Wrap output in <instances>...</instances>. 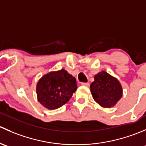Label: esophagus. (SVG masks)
Here are the masks:
<instances>
[{
    "label": "esophagus",
    "instance_id": "1",
    "mask_svg": "<svg viewBox=\"0 0 146 146\" xmlns=\"http://www.w3.org/2000/svg\"><path fill=\"white\" fill-rule=\"evenodd\" d=\"M81 84L83 86H89V83H88V82H87V83H84V82H82V83H81Z\"/></svg>",
    "mask_w": 146,
    "mask_h": 146
}]
</instances>
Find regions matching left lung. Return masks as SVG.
<instances>
[{"label":"left lung","instance_id":"1","mask_svg":"<svg viewBox=\"0 0 146 146\" xmlns=\"http://www.w3.org/2000/svg\"><path fill=\"white\" fill-rule=\"evenodd\" d=\"M90 88L94 100L106 108L115 106L123 94L122 87L117 79L105 71L95 75Z\"/></svg>","mask_w":146,"mask_h":146}]
</instances>
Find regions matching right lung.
<instances>
[{
	"label": "right lung",
	"mask_w": 146,
	"mask_h": 146,
	"mask_svg": "<svg viewBox=\"0 0 146 146\" xmlns=\"http://www.w3.org/2000/svg\"><path fill=\"white\" fill-rule=\"evenodd\" d=\"M76 88V79L64 69L50 72L37 83V99L44 108L55 110L67 103Z\"/></svg>",
	"instance_id": "right-lung-1"
}]
</instances>
